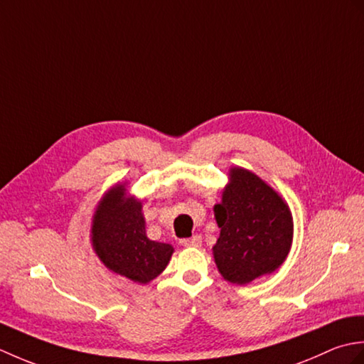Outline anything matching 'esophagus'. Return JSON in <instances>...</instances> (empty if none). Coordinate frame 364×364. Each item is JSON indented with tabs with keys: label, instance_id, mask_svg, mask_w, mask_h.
<instances>
[{
	"label": "esophagus",
	"instance_id": "obj_1",
	"mask_svg": "<svg viewBox=\"0 0 364 364\" xmlns=\"http://www.w3.org/2000/svg\"><path fill=\"white\" fill-rule=\"evenodd\" d=\"M180 244L184 245V247H200V245H202V237L196 235V236L188 237V239H181Z\"/></svg>",
	"mask_w": 364,
	"mask_h": 364
}]
</instances>
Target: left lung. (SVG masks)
Returning a JSON list of instances; mask_svg holds the SVG:
<instances>
[{"label": "left lung", "mask_w": 364, "mask_h": 364, "mask_svg": "<svg viewBox=\"0 0 364 364\" xmlns=\"http://www.w3.org/2000/svg\"><path fill=\"white\" fill-rule=\"evenodd\" d=\"M220 228L213 247L220 275L233 284H249L269 275L288 258L294 222L286 200L257 173L244 167L228 170L222 202L214 205Z\"/></svg>", "instance_id": "left-lung-1"}]
</instances>
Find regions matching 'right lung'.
I'll use <instances>...</instances> for the list:
<instances>
[{
	"instance_id": "right-lung-1",
	"label": "right lung",
	"mask_w": 364,
	"mask_h": 364,
	"mask_svg": "<svg viewBox=\"0 0 364 364\" xmlns=\"http://www.w3.org/2000/svg\"><path fill=\"white\" fill-rule=\"evenodd\" d=\"M125 183L105 192L92 215L90 242L111 272L146 284L168 264L175 249L146 237L142 200L131 196Z\"/></svg>"
}]
</instances>
